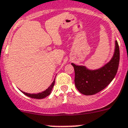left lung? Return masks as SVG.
<instances>
[{
    "label": "left lung",
    "mask_w": 128,
    "mask_h": 128,
    "mask_svg": "<svg viewBox=\"0 0 128 128\" xmlns=\"http://www.w3.org/2000/svg\"><path fill=\"white\" fill-rule=\"evenodd\" d=\"M120 62V50L117 41L112 58L100 68L88 69L84 65L71 63L74 70L75 86L81 94L92 95L102 90L112 82L117 73Z\"/></svg>",
    "instance_id": "8db88e82"
}]
</instances>
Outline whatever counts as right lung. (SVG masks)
<instances>
[{
    "label": "right lung",
    "mask_w": 128,
    "mask_h": 128,
    "mask_svg": "<svg viewBox=\"0 0 128 128\" xmlns=\"http://www.w3.org/2000/svg\"><path fill=\"white\" fill-rule=\"evenodd\" d=\"M54 84H55V80L53 81L52 84H51L46 90L42 92L37 93V94H30V93L25 92H22L25 95H26L30 97V98H32L42 99L44 98H46V97L48 96H49V95L50 94V93L52 92V89H53V87H54Z\"/></svg>",
    "instance_id": "add662e5"
}]
</instances>
